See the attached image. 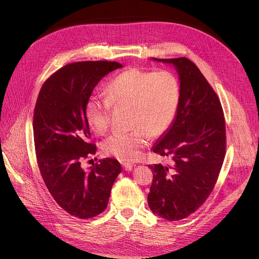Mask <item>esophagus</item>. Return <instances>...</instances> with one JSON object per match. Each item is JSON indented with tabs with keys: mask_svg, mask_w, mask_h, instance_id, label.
Here are the masks:
<instances>
[{
	"mask_svg": "<svg viewBox=\"0 0 259 259\" xmlns=\"http://www.w3.org/2000/svg\"><path fill=\"white\" fill-rule=\"evenodd\" d=\"M122 166H123L125 171H131L132 168H133V165L129 164V163H122Z\"/></svg>",
	"mask_w": 259,
	"mask_h": 259,
	"instance_id": "1",
	"label": "esophagus"
}]
</instances>
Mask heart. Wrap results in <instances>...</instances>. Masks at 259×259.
<instances>
[{
	"label": "heart",
	"mask_w": 259,
	"mask_h": 259,
	"mask_svg": "<svg viewBox=\"0 0 259 259\" xmlns=\"http://www.w3.org/2000/svg\"><path fill=\"white\" fill-rule=\"evenodd\" d=\"M107 97L91 96L85 107L90 128L97 134L107 131L113 106L130 108L132 131L108 136L102 150L122 162H133L149 143L150 136L163 135L173 122L180 100L177 78L168 70L145 71L129 68L118 75L106 89Z\"/></svg>",
	"instance_id": "obj_1"
}]
</instances>
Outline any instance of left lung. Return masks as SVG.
Returning <instances> with one entry per match:
<instances>
[{
	"instance_id": "left-lung-1",
	"label": "left lung",
	"mask_w": 259,
	"mask_h": 259,
	"mask_svg": "<svg viewBox=\"0 0 259 259\" xmlns=\"http://www.w3.org/2000/svg\"><path fill=\"white\" fill-rule=\"evenodd\" d=\"M154 60L177 69L180 100L175 120L153 147L171 162L149 166L153 183L147 203L162 218L180 220L196 212L214 189L226 156V121L217 94L193 61Z\"/></svg>"
}]
</instances>
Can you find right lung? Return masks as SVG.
I'll return each instance as SVG.
<instances>
[{
  "instance_id": "1",
  "label": "right lung",
  "mask_w": 259,
  "mask_h": 259,
  "mask_svg": "<svg viewBox=\"0 0 259 259\" xmlns=\"http://www.w3.org/2000/svg\"><path fill=\"white\" fill-rule=\"evenodd\" d=\"M123 65L116 61H79L56 70L43 84L33 112L36 162L55 202L81 219L107 207L113 184L121 173L119 161L105 158L82 168L96 145L85 116L93 89L107 73Z\"/></svg>"
}]
</instances>
